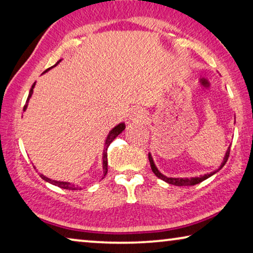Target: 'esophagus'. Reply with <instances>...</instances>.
<instances>
[{"mask_svg":"<svg viewBox=\"0 0 253 253\" xmlns=\"http://www.w3.org/2000/svg\"><path fill=\"white\" fill-rule=\"evenodd\" d=\"M130 119L133 120L134 123H143L145 120V112L143 111V109H134L130 114Z\"/></svg>","mask_w":253,"mask_h":253,"instance_id":"esophagus-1","label":"esophagus"}]
</instances>
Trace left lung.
<instances>
[{"instance_id":"8db88e82","label":"left lung","mask_w":253,"mask_h":253,"mask_svg":"<svg viewBox=\"0 0 253 253\" xmlns=\"http://www.w3.org/2000/svg\"><path fill=\"white\" fill-rule=\"evenodd\" d=\"M229 151H231V146H229L227 152H226V156L224 158V161L223 164H221V167H224L225 164L227 163L228 160V157H229ZM149 161H150V165H151V169H152V171L154 172V175H156L157 177H159L160 179L165 180V182H167L169 184H171V185H176V186H191V185H195V184H199L203 182V180L209 178L210 176H212L214 172H217L218 170L211 172V174H207V175H203L201 177H192V178H170V177H166L164 176L161 172L158 170L156 165H154L153 160H152V157H151V154L149 153ZM220 167V168H221ZM219 168V169H220Z\"/></svg>"}]
</instances>
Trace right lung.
I'll list each match as a JSON object with an SVG mask.
<instances>
[{
	"instance_id": "right-lung-1",
	"label": "right lung",
	"mask_w": 253,
	"mask_h": 253,
	"mask_svg": "<svg viewBox=\"0 0 253 253\" xmlns=\"http://www.w3.org/2000/svg\"><path fill=\"white\" fill-rule=\"evenodd\" d=\"M33 88H34V85L32 86V88H30V92H29V95H28V99H27V101H26V104L24 105V111L26 110V108H27V103H28V100H29V97L32 96V93H33ZM125 129V125H124V124H119L118 126H116L114 129H112L110 133H109V135H108V137H107V141H105V150H104V153H103V172H104V175L103 176H105L107 175V172H108V153H107V150H108V148H109V145H110V143L114 141V139L118 136V135L122 133V131ZM41 177H42V178L44 179V180H46V182H48V183H51V184H53V185H55V186H59V187H61V188H65V190H73V191H76V190H79V188H81V186L79 185H75V184H71V183H67V182H56V180H52V179H50V178H47V177H45L44 175H42L41 174L40 175Z\"/></svg>"
}]
</instances>
